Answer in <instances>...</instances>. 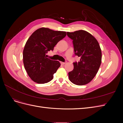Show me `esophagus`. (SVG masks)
<instances>
[{
	"label": "esophagus",
	"instance_id": "esophagus-1",
	"mask_svg": "<svg viewBox=\"0 0 123 123\" xmlns=\"http://www.w3.org/2000/svg\"><path fill=\"white\" fill-rule=\"evenodd\" d=\"M61 65H64L66 64V62H61Z\"/></svg>",
	"mask_w": 123,
	"mask_h": 123
}]
</instances>
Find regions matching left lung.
I'll list each match as a JSON object with an SVG mask.
<instances>
[{
    "label": "left lung",
    "instance_id": "1",
    "mask_svg": "<svg viewBox=\"0 0 123 123\" xmlns=\"http://www.w3.org/2000/svg\"><path fill=\"white\" fill-rule=\"evenodd\" d=\"M73 40L74 53L80 61L73 62L74 69L69 72V78L76 85L90 83L98 73L102 62V51L99 44L93 36L85 30L67 32Z\"/></svg>",
    "mask_w": 123,
    "mask_h": 123
}]
</instances>
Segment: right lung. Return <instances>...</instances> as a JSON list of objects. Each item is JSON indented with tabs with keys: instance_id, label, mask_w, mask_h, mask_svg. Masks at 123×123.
<instances>
[{
	"instance_id": "1",
	"label": "right lung",
	"mask_w": 123,
	"mask_h": 123,
	"mask_svg": "<svg viewBox=\"0 0 123 123\" xmlns=\"http://www.w3.org/2000/svg\"><path fill=\"white\" fill-rule=\"evenodd\" d=\"M66 36L65 31L41 28L29 38L23 51V62L29 76L34 82L45 84L53 79L61 64L47 58L46 54L53 51L56 44Z\"/></svg>"
}]
</instances>
